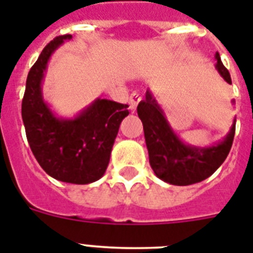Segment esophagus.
I'll use <instances>...</instances> for the list:
<instances>
[{"label":"esophagus","mask_w":253,"mask_h":253,"mask_svg":"<svg viewBox=\"0 0 253 253\" xmlns=\"http://www.w3.org/2000/svg\"><path fill=\"white\" fill-rule=\"evenodd\" d=\"M140 99H142V97H140V94H139L138 91H132V93H131L128 103H130V109L132 113L136 110V106H138V103L140 102Z\"/></svg>","instance_id":"1"}]
</instances>
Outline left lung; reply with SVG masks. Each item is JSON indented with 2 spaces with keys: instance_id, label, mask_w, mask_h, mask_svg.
I'll use <instances>...</instances> for the list:
<instances>
[{
  "instance_id": "1",
  "label": "left lung",
  "mask_w": 253,
  "mask_h": 253,
  "mask_svg": "<svg viewBox=\"0 0 253 253\" xmlns=\"http://www.w3.org/2000/svg\"><path fill=\"white\" fill-rule=\"evenodd\" d=\"M215 60L218 73L231 84L230 73L222 64L218 52ZM138 115L143 123L151 168L160 180L170 185L185 186L204 181L223 164L231 150L236 118L222 140L211 146L200 147L185 143L177 135L151 89H147L146 98L139 102Z\"/></svg>"
}]
</instances>
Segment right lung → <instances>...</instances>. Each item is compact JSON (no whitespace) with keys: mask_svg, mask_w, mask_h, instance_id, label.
<instances>
[{"mask_svg":"<svg viewBox=\"0 0 253 253\" xmlns=\"http://www.w3.org/2000/svg\"><path fill=\"white\" fill-rule=\"evenodd\" d=\"M72 35L49 42L30 69L22 101V119L34 156L53 178L85 185L99 180L110 162L119 126L128 105L95 98L71 118L59 117L43 97L42 84L55 51Z\"/></svg>","mask_w":253,"mask_h":253,"instance_id":"add662e5","label":"right lung"}]
</instances>
